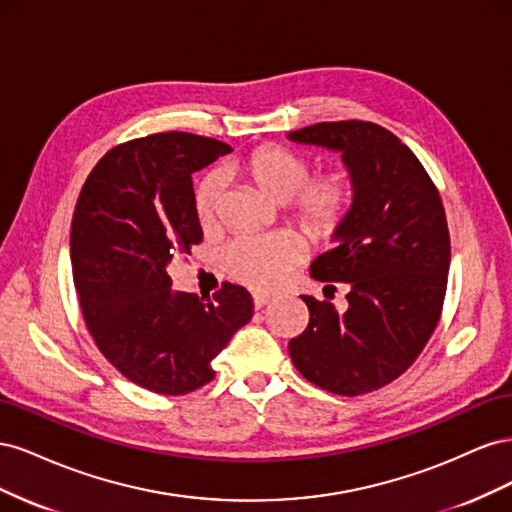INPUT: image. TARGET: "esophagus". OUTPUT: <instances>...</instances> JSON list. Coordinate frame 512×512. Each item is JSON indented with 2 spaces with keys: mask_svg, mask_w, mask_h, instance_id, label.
I'll list each match as a JSON object with an SVG mask.
<instances>
[{
  "mask_svg": "<svg viewBox=\"0 0 512 512\" xmlns=\"http://www.w3.org/2000/svg\"><path fill=\"white\" fill-rule=\"evenodd\" d=\"M252 299H254V307L256 309H262V307L269 305L273 301V297H271V294H267V292H252Z\"/></svg>",
  "mask_w": 512,
  "mask_h": 512,
  "instance_id": "34e87169",
  "label": "esophagus"
}]
</instances>
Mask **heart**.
I'll return each mask as SVG.
<instances>
[{
  "label": "heart",
  "instance_id": "b5f03b06",
  "mask_svg": "<svg viewBox=\"0 0 512 512\" xmlns=\"http://www.w3.org/2000/svg\"><path fill=\"white\" fill-rule=\"evenodd\" d=\"M232 173L252 179L277 203H288L290 218L309 237L329 239L350 218L356 188L344 170H329L316 179L312 164L301 153L282 145H262L230 166ZM224 179L220 173L200 177L194 188V209L203 226L215 222ZM301 260V243L288 235L243 237L228 245L224 267L237 282L256 288H280Z\"/></svg>",
  "mask_w": 512,
  "mask_h": 512
}]
</instances>
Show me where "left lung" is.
<instances>
[{
	"label": "left lung",
	"instance_id": "1",
	"mask_svg": "<svg viewBox=\"0 0 512 512\" xmlns=\"http://www.w3.org/2000/svg\"><path fill=\"white\" fill-rule=\"evenodd\" d=\"M288 138L342 153L356 188L335 247L309 267L314 280L348 284V309L301 297L309 324L290 339V359L329 393L378 391L404 374L438 327L451 265L442 198L414 153L378 123L322 121Z\"/></svg>",
	"mask_w": 512,
	"mask_h": 512
}]
</instances>
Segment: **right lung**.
<instances>
[{"mask_svg": "<svg viewBox=\"0 0 512 512\" xmlns=\"http://www.w3.org/2000/svg\"><path fill=\"white\" fill-rule=\"evenodd\" d=\"M230 151L188 132L134 138L106 153L76 200L70 258L85 324L106 361L153 393L211 382V361L254 314L241 286L200 299L175 292L166 271L203 241L192 173Z\"/></svg>", "mask_w": 512, "mask_h": 512, "instance_id": "right-lung-1", "label": "right lung"}]
</instances>
